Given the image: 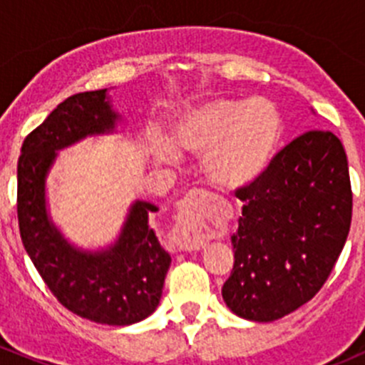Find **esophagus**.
I'll list each match as a JSON object with an SVG mask.
<instances>
[{
    "label": "esophagus",
    "instance_id": "1",
    "mask_svg": "<svg viewBox=\"0 0 365 365\" xmlns=\"http://www.w3.org/2000/svg\"><path fill=\"white\" fill-rule=\"evenodd\" d=\"M190 220H192L190 213L185 212V210H182V224H180L178 227V245L182 251H189V252L201 251V249H205L206 242L201 240V238L194 237V235H189Z\"/></svg>",
    "mask_w": 365,
    "mask_h": 365
}]
</instances>
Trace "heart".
Instances as JSON below:
<instances>
[{
    "label": "heart",
    "instance_id": "obj_1",
    "mask_svg": "<svg viewBox=\"0 0 365 365\" xmlns=\"http://www.w3.org/2000/svg\"><path fill=\"white\" fill-rule=\"evenodd\" d=\"M281 132V116L270 102L215 97L178 114L173 143L159 146L157 159L176 162L178 150L201 157V169L212 185L244 189L268 168Z\"/></svg>",
    "mask_w": 365,
    "mask_h": 365
}]
</instances>
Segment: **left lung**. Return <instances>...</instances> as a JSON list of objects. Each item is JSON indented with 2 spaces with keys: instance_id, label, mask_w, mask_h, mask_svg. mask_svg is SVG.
Returning a JSON list of instances; mask_svg holds the SVG:
<instances>
[{
  "instance_id": "1",
  "label": "left lung",
  "mask_w": 365,
  "mask_h": 365,
  "mask_svg": "<svg viewBox=\"0 0 365 365\" xmlns=\"http://www.w3.org/2000/svg\"><path fill=\"white\" fill-rule=\"evenodd\" d=\"M237 196L244 206L222 298L240 318L275 322L322 289L346 244L353 196L344 148L332 132H305Z\"/></svg>"
}]
</instances>
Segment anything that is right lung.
I'll return each instance as SVG.
<instances>
[{"mask_svg":"<svg viewBox=\"0 0 365 365\" xmlns=\"http://www.w3.org/2000/svg\"><path fill=\"white\" fill-rule=\"evenodd\" d=\"M120 120L108 90L72 95L24 139L17 164V217L26 252L68 311L113 327L148 318L160 302L171 256L150 226V213L159 208L135 200L116 240L88 251L70 244L53 222L46 183L60 150L113 134Z\"/></svg>","mask_w":365,"mask_h":365,"instance_id":"right-lung-1","label":"right lung"}]
</instances>
